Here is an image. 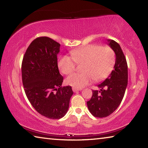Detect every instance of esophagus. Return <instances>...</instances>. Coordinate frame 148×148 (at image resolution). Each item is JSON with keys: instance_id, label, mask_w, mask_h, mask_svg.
I'll list each match as a JSON object with an SVG mask.
<instances>
[{"instance_id": "1", "label": "esophagus", "mask_w": 148, "mask_h": 148, "mask_svg": "<svg viewBox=\"0 0 148 148\" xmlns=\"http://www.w3.org/2000/svg\"><path fill=\"white\" fill-rule=\"evenodd\" d=\"M81 90H82L81 89H77V88H75V87H72V91H73L74 92L81 91Z\"/></svg>"}]
</instances>
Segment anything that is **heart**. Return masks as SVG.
<instances>
[{
    "label": "heart",
    "instance_id": "heart-1",
    "mask_svg": "<svg viewBox=\"0 0 148 148\" xmlns=\"http://www.w3.org/2000/svg\"><path fill=\"white\" fill-rule=\"evenodd\" d=\"M71 57L61 56L58 67L62 74H69L74 71L76 63L82 64V73H73L66 79V83L81 89L95 81L104 79L112 71L116 63V53L111 47L97 44H89L70 51Z\"/></svg>",
    "mask_w": 148,
    "mask_h": 148
}]
</instances>
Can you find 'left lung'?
I'll return each instance as SVG.
<instances>
[{
	"label": "left lung",
	"instance_id": "left-lung-1",
	"mask_svg": "<svg viewBox=\"0 0 148 148\" xmlns=\"http://www.w3.org/2000/svg\"><path fill=\"white\" fill-rule=\"evenodd\" d=\"M108 42L116 53L114 69L103 82L97 85L100 91L92 90L91 99L87 102L91 114L101 118L110 116L118 108L128 83V69L123 52L116 41L108 40Z\"/></svg>",
	"mask_w": 148,
	"mask_h": 148
}]
</instances>
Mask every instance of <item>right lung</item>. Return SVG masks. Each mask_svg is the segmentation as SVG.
Here are the masks:
<instances>
[{"label":"right lung","mask_w":148,"mask_h":148,"mask_svg":"<svg viewBox=\"0 0 148 148\" xmlns=\"http://www.w3.org/2000/svg\"><path fill=\"white\" fill-rule=\"evenodd\" d=\"M60 46L49 37H38L29 45L21 65L27 99L40 114L52 119L66 115L73 95L71 86L61 87L63 77L57 65Z\"/></svg>","instance_id":"1"}]
</instances>
